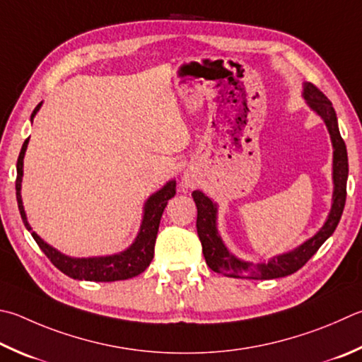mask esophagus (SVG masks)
<instances>
[{"mask_svg":"<svg viewBox=\"0 0 362 362\" xmlns=\"http://www.w3.org/2000/svg\"><path fill=\"white\" fill-rule=\"evenodd\" d=\"M185 187H192V182H189V180H185Z\"/></svg>","mask_w":362,"mask_h":362,"instance_id":"esophagus-1","label":"esophagus"}]
</instances>
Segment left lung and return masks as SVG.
<instances>
[{
	"label": "left lung",
	"instance_id": "1",
	"mask_svg": "<svg viewBox=\"0 0 362 362\" xmlns=\"http://www.w3.org/2000/svg\"><path fill=\"white\" fill-rule=\"evenodd\" d=\"M304 98L308 106L315 112L323 118L327 131L331 134L332 147H334V160H332V180H334V193H332V207L327 215V220L323 228L313 235L312 239L305 240L304 244L291 252L274 256L271 261L253 264L244 259L235 258L233 253L223 244V240L216 229V204L207 198L202 192L192 193L193 199L198 207V235L202 245V253L206 258L207 266L214 272L226 275L234 279H253V280H271L279 277H286L305 264L312 256L318 252V248L325 244V240L332 235L340 221L341 212L345 207L346 199V179H348V155L345 142L341 139L336 110L332 103L320 91L313 83H304Z\"/></svg>",
	"mask_w": 362,
	"mask_h": 362
}]
</instances>
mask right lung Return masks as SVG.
I'll return each mask as SVG.
<instances>
[{"instance_id":"1","label":"right lung","mask_w":362,"mask_h":362,"mask_svg":"<svg viewBox=\"0 0 362 362\" xmlns=\"http://www.w3.org/2000/svg\"><path fill=\"white\" fill-rule=\"evenodd\" d=\"M42 103H39L31 114V120L41 109ZM30 137L23 142L21 155L17 160V180H16V194H17V204L18 210H21L23 225L31 233L33 239L36 240L39 248L42 250L44 255L50 259L52 264L57 269H60L63 274L68 277L76 280H88V281H117V280H127L133 279L136 275L146 271L153 259L155 253V242L156 234H158L160 220L164 212V207L168 206V201L174 198L175 194V180H169L158 192L153 193L147 199L146 206H144V218L141 223V229L137 233V238L133 244L124 252L110 255V256H95V258H71L58 252L57 248L50 247L49 244L39 238V235L33 231L28 220H26L23 202H22V177H23V156L28 147Z\"/></svg>"}]
</instances>
